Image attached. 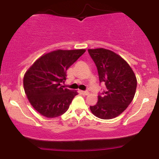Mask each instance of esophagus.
I'll list each match as a JSON object with an SVG mask.
<instances>
[{"label":"esophagus","mask_w":159,"mask_h":159,"mask_svg":"<svg viewBox=\"0 0 159 159\" xmlns=\"http://www.w3.org/2000/svg\"><path fill=\"white\" fill-rule=\"evenodd\" d=\"M81 93L83 95H84V96H87V95L89 94V92L87 90H86V91H81Z\"/></svg>","instance_id":"esophagus-1"}]
</instances>
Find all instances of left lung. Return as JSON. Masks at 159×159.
<instances>
[{"mask_svg": "<svg viewBox=\"0 0 159 159\" xmlns=\"http://www.w3.org/2000/svg\"><path fill=\"white\" fill-rule=\"evenodd\" d=\"M88 52L97 67L100 83L105 85L90 111L100 119H113L132 102L137 88L136 76L127 62L112 51L96 48L88 49Z\"/></svg>", "mask_w": 159, "mask_h": 159, "instance_id": "left-lung-1", "label": "left lung"}]
</instances>
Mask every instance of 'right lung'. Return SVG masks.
I'll list each match as a JSON object with an SVG mask.
<instances>
[{"instance_id": "1", "label": "right lung", "mask_w": 159, "mask_h": 159, "mask_svg": "<svg viewBox=\"0 0 159 159\" xmlns=\"http://www.w3.org/2000/svg\"><path fill=\"white\" fill-rule=\"evenodd\" d=\"M85 52L54 51L40 57L28 69L24 76V89L30 105L40 114L54 118L68 110L78 93L61 84L66 80L67 69Z\"/></svg>"}]
</instances>
